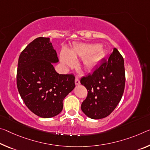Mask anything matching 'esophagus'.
<instances>
[{"instance_id": "1", "label": "esophagus", "mask_w": 150, "mask_h": 150, "mask_svg": "<svg viewBox=\"0 0 150 150\" xmlns=\"http://www.w3.org/2000/svg\"><path fill=\"white\" fill-rule=\"evenodd\" d=\"M75 83L76 85H78L80 84V80H79V79H78L77 77L75 78Z\"/></svg>"}]
</instances>
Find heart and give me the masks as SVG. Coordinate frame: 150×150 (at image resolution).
<instances>
[{"mask_svg": "<svg viewBox=\"0 0 150 150\" xmlns=\"http://www.w3.org/2000/svg\"><path fill=\"white\" fill-rule=\"evenodd\" d=\"M103 51L99 44H79L69 52L63 51L61 61L67 67H74L76 58L83 59L82 65L87 71H92L98 67L103 57Z\"/></svg>", "mask_w": 150, "mask_h": 150, "instance_id": "b5f03b06", "label": "heart"}]
</instances>
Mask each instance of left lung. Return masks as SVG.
<instances>
[{
    "mask_svg": "<svg viewBox=\"0 0 150 150\" xmlns=\"http://www.w3.org/2000/svg\"><path fill=\"white\" fill-rule=\"evenodd\" d=\"M87 90L81 110L87 117L99 120L107 117L122 99L125 84L124 60L116 48L91 74L80 81Z\"/></svg>",
    "mask_w": 150,
    "mask_h": 150,
    "instance_id": "left-lung-1",
    "label": "left lung"
}]
</instances>
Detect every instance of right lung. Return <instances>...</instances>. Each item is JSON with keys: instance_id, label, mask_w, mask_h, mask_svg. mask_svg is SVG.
Masks as SVG:
<instances>
[{"instance_id": "1", "label": "right lung", "mask_w": 150, "mask_h": 150, "mask_svg": "<svg viewBox=\"0 0 150 150\" xmlns=\"http://www.w3.org/2000/svg\"><path fill=\"white\" fill-rule=\"evenodd\" d=\"M57 54L49 38L39 37L21 52L16 71V85L26 106L41 117H54L63 109V101L74 89L73 74L57 73L52 63Z\"/></svg>"}]
</instances>
